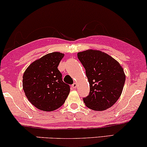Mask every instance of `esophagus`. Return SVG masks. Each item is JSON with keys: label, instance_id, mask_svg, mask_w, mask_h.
Returning <instances> with one entry per match:
<instances>
[{"label": "esophagus", "instance_id": "obj_1", "mask_svg": "<svg viewBox=\"0 0 147 147\" xmlns=\"http://www.w3.org/2000/svg\"><path fill=\"white\" fill-rule=\"evenodd\" d=\"M76 87H77V84L76 83H74L71 85V88H73V89H75V88H76Z\"/></svg>", "mask_w": 147, "mask_h": 147}]
</instances>
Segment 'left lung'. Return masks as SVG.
<instances>
[{
	"label": "left lung",
	"instance_id": "8db88e82",
	"mask_svg": "<svg viewBox=\"0 0 147 147\" xmlns=\"http://www.w3.org/2000/svg\"><path fill=\"white\" fill-rule=\"evenodd\" d=\"M78 57L86 69L90 94L83 98L88 108L103 111L116 103L121 95L126 76L118 62L104 52L89 49Z\"/></svg>",
	"mask_w": 147,
	"mask_h": 147
}]
</instances>
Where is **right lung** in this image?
Segmentation results:
<instances>
[{"mask_svg":"<svg viewBox=\"0 0 147 147\" xmlns=\"http://www.w3.org/2000/svg\"><path fill=\"white\" fill-rule=\"evenodd\" d=\"M64 54L53 52L33 61L23 76V88L29 101L38 109L53 111L63 105L70 88L62 80L57 67Z\"/></svg>","mask_w":147,"mask_h":147,"instance_id":"right-lung-1","label":"right lung"}]
</instances>
